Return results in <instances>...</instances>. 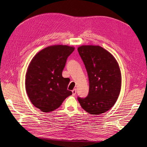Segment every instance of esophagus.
Returning a JSON list of instances; mask_svg holds the SVG:
<instances>
[{
  "instance_id": "34e87169",
  "label": "esophagus",
  "mask_w": 147,
  "mask_h": 147,
  "mask_svg": "<svg viewBox=\"0 0 147 147\" xmlns=\"http://www.w3.org/2000/svg\"><path fill=\"white\" fill-rule=\"evenodd\" d=\"M72 93H73V95H75L76 94V89H74L72 90Z\"/></svg>"
}]
</instances>
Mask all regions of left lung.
Masks as SVG:
<instances>
[{"label":"left lung","mask_w":147,"mask_h":147,"mask_svg":"<svg viewBox=\"0 0 147 147\" xmlns=\"http://www.w3.org/2000/svg\"><path fill=\"white\" fill-rule=\"evenodd\" d=\"M89 78L88 96L78 101L89 114L99 115L109 110L118 99L121 76L116 59L99 46L82 45L78 48Z\"/></svg>","instance_id":"left-lung-1"}]
</instances>
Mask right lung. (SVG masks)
I'll use <instances>...</instances> for the list:
<instances>
[{"mask_svg":"<svg viewBox=\"0 0 147 147\" xmlns=\"http://www.w3.org/2000/svg\"><path fill=\"white\" fill-rule=\"evenodd\" d=\"M74 48L53 45L38 52L31 61L26 75V89L33 105L44 113L59 108L72 95L67 90L69 79L62 72Z\"/></svg>","mask_w":147,"mask_h":147,"instance_id":"right-lung-1","label":"right lung"}]
</instances>
